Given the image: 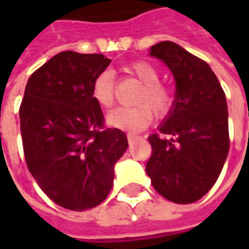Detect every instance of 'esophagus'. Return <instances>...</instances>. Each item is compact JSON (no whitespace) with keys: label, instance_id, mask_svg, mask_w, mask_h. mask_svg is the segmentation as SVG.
<instances>
[{"label":"esophagus","instance_id":"1","mask_svg":"<svg viewBox=\"0 0 249 249\" xmlns=\"http://www.w3.org/2000/svg\"><path fill=\"white\" fill-rule=\"evenodd\" d=\"M137 139H139V136L135 135V133H129V135H128V141H129L130 144H132V142H135Z\"/></svg>","mask_w":249,"mask_h":249}]
</instances>
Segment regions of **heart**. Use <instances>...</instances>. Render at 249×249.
Here are the masks:
<instances>
[{"mask_svg":"<svg viewBox=\"0 0 249 249\" xmlns=\"http://www.w3.org/2000/svg\"><path fill=\"white\" fill-rule=\"evenodd\" d=\"M125 71L142 84L135 98L136 107H120L108 114V124L113 128L140 132L151 124L154 113L162 117L169 113L173 105V92L161 82L160 71L148 61H136L125 68ZM93 98L103 108H110L114 101V76L112 71H103L94 77L92 84Z\"/></svg>","mask_w":249,"mask_h":249,"instance_id":"1","label":"heart"}]
</instances>
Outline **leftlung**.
I'll return each mask as SVG.
<instances>
[{"label":"left lung","instance_id":"1","mask_svg":"<svg viewBox=\"0 0 249 249\" xmlns=\"http://www.w3.org/2000/svg\"><path fill=\"white\" fill-rule=\"evenodd\" d=\"M149 54L171 69L176 93L160 133L148 137L152 155L146 175L169 201L191 204L213 187L230 151L225 93L201 58L172 41L151 46Z\"/></svg>","mask_w":249,"mask_h":249}]
</instances>
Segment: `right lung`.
<instances>
[{
    "label": "right lung",
    "instance_id": "right-lung-1",
    "mask_svg": "<svg viewBox=\"0 0 249 249\" xmlns=\"http://www.w3.org/2000/svg\"><path fill=\"white\" fill-rule=\"evenodd\" d=\"M109 64L104 54L61 52L29 77L19 107L28 169L48 197L71 211L103 203L128 148L123 130L104 126L92 94Z\"/></svg>",
    "mask_w": 249,
    "mask_h": 249
}]
</instances>
